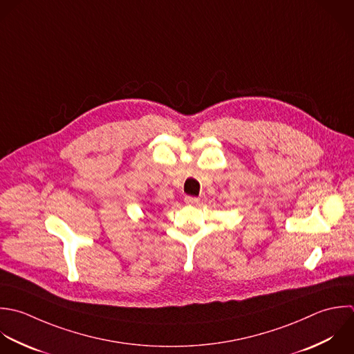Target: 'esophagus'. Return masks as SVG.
<instances>
[{
	"mask_svg": "<svg viewBox=\"0 0 354 354\" xmlns=\"http://www.w3.org/2000/svg\"><path fill=\"white\" fill-rule=\"evenodd\" d=\"M198 201H200V198H197V197H192V196L185 197V203L189 205H196V204H198Z\"/></svg>",
	"mask_w": 354,
	"mask_h": 354,
	"instance_id": "34e87169",
	"label": "esophagus"
}]
</instances>
